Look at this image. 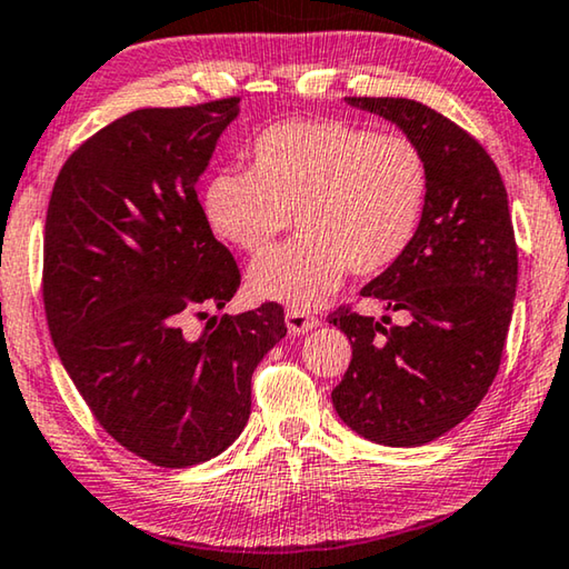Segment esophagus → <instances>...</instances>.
<instances>
[{
	"label": "esophagus",
	"mask_w": 569,
	"mask_h": 569,
	"mask_svg": "<svg viewBox=\"0 0 569 569\" xmlns=\"http://www.w3.org/2000/svg\"><path fill=\"white\" fill-rule=\"evenodd\" d=\"M284 322H287V328H290L292 335H302V332H310L315 328H320V318H315V315H307L302 310H287Z\"/></svg>",
	"instance_id": "obj_1"
}]
</instances>
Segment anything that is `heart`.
<instances>
[{
  "instance_id": "1",
  "label": "heart",
  "mask_w": 569,
  "mask_h": 569,
  "mask_svg": "<svg viewBox=\"0 0 569 569\" xmlns=\"http://www.w3.org/2000/svg\"><path fill=\"white\" fill-rule=\"evenodd\" d=\"M431 197L423 148L400 133L346 120H282L249 146V171L223 169L203 186L213 234L251 257L295 227L300 237L259 259L249 292L312 310L348 269L380 274L408 254Z\"/></svg>"
}]
</instances>
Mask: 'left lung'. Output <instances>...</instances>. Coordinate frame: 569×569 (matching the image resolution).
<instances>
[{"label":"left lung","mask_w":569,"mask_h":569,"mask_svg":"<svg viewBox=\"0 0 569 569\" xmlns=\"http://www.w3.org/2000/svg\"><path fill=\"white\" fill-rule=\"evenodd\" d=\"M423 148L431 197L398 264L360 295L403 325L338 307L352 360L332 390L338 416L362 439L423 446L461 423L495 383L517 292V241L497 163L433 108L408 98H348Z\"/></svg>","instance_id":"8db88e82"}]
</instances>
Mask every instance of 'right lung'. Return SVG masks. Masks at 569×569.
Instances as JSON below:
<instances>
[{"instance_id":"right-lung-1","label":"right lung","mask_w":569,"mask_h":569,"mask_svg":"<svg viewBox=\"0 0 569 569\" xmlns=\"http://www.w3.org/2000/svg\"><path fill=\"white\" fill-rule=\"evenodd\" d=\"M239 98L141 108L98 130L58 173L42 300L64 370L96 421L163 469L209 461L244 431L251 372L287 335L277 302L211 318L239 290L197 197Z\"/></svg>"}]
</instances>
